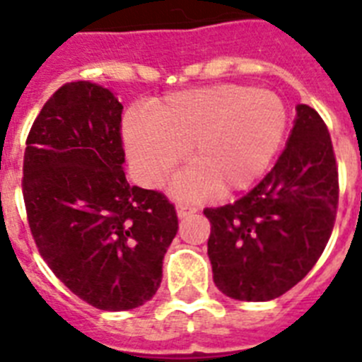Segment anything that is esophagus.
I'll return each instance as SVG.
<instances>
[{"label":"esophagus","mask_w":362,"mask_h":362,"mask_svg":"<svg viewBox=\"0 0 362 362\" xmlns=\"http://www.w3.org/2000/svg\"><path fill=\"white\" fill-rule=\"evenodd\" d=\"M175 210H177V217H179V219H185V217L194 216V214L197 212V210L194 209V206H188V204H177V206H175Z\"/></svg>","instance_id":"esophagus-1"}]
</instances>
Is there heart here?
Segmentation results:
<instances>
[{"mask_svg": "<svg viewBox=\"0 0 362 362\" xmlns=\"http://www.w3.org/2000/svg\"><path fill=\"white\" fill-rule=\"evenodd\" d=\"M288 129L283 99L245 85H216L175 92L148 105L123 127L137 177L159 187L183 161L190 168L172 183L179 199L246 190L263 177Z\"/></svg>", "mask_w": 362, "mask_h": 362, "instance_id": "1", "label": "heart"}]
</instances>
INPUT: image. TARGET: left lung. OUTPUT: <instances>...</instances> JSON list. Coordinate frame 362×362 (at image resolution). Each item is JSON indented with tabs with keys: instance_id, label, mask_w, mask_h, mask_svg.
<instances>
[{
	"instance_id": "1",
	"label": "left lung",
	"mask_w": 362,
	"mask_h": 362,
	"mask_svg": "<svg viewBox=\"0 0 362 362\" xmlns=\"http://www.w3.org/2000/svg\"><path fill=\"white\" fill-rule=\"evenodd\" d=\"M283 153L257 187L232 204L204 209L214 283L238 300H272L317 263L334 230L339 179L325 121L297 105Z\"/></svg>"
}]
</instances>
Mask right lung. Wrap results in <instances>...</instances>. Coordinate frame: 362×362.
Here are the masks:
<instances>
[{"mask_svg":"<svg viewBox=\"0 0 362 362\" xmlns=\"http://www.w3.org/2000/svg\"><path fill=\"white\" fill-rule=\"evenodd\" d=\"M123 105L90 81L63 85L27 137L23 199L41 257L66 288L108 312L145 305L177 233L174 204L130 187Z\"/></svg>","mask_w":362,"mask_h":362,"instance_id":"1","label":"right lung"}]
</instances>
